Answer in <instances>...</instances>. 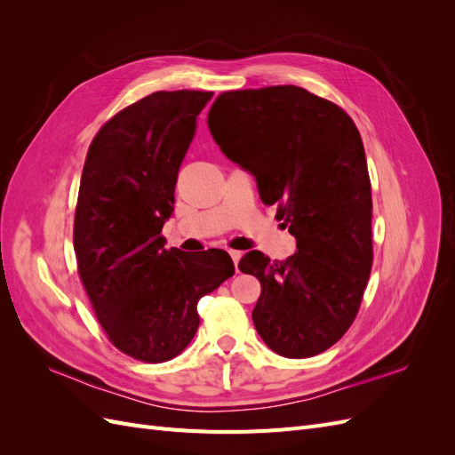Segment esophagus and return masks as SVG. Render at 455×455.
Here are the masks:
<instances>
[{
    "mask_svg": "<svg viewBox=\"0 0 455 455\" xmlns=\"http://www.w3.org/2000/svg\"><path fill=\"white\" fill-rule=\"evenodd\" d=\"M229 256H231L233 264H235V269H237V266H239V259L243 258V254H241L239 251H229Z\"/></svg>",
    "mask_w": 455,
    "mask_h": 455,
    "instance_id": "obj_1",
    "label": "esophagus"
}]
</instances>
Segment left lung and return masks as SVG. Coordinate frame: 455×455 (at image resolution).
<instances>
[{"label":"left lung","instance_id":"1","mask_svg":"<svg viewBox=\"0 0 455 455\" xmlns=\"http://www.w3.org/2000/svg\"><path fill=\"white\" fill-rule=\"evenodd\" d=\"M222 154L251 172L266 204L296 237V252L239 261L261 284L252 311L277 355L306 359L347 332L371 269V194L364 146L336 104L296 85L222 92L209 112Z\"/></svg>","mask_w":455,"mask_h":455}]
</instances>
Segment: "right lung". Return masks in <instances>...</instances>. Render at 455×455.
I'll return each instance as SVG.
<instances>
[{
  "instance_id": "obj_1",
  "label": "right lung",
  "mask_w": 455,
  "mask_h": 455,
  "mask_svg": "<svg viewBox=\"0 0 455 455\" xmlns=\"http://www.w3.org/2000/svg\"><path fill=\"white\" fill-rule=\"evenodd\" d=\"M212 92H151L94 136L77 196L74 251L114 346L144 363L180 355L199 328L197 301L229 279L226 251L164 249L174 186Z\"/></svg>"
}]
</instances>
